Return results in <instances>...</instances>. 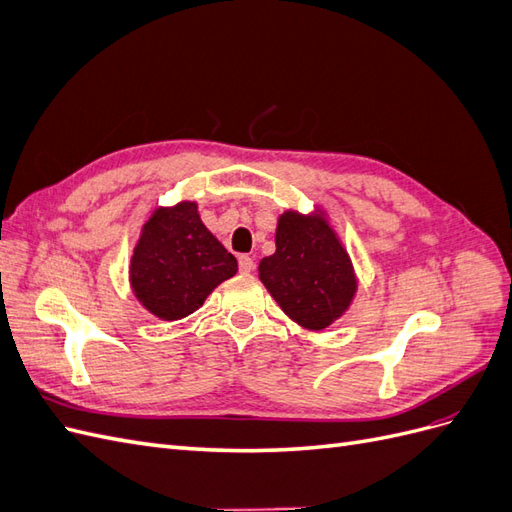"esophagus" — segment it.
I'll list each match as a JSON object with an SVG mask.
<instances>
[{
	"label": "esophagus",
	"instance_id": "obj_1",
	"mask_svg": "<svg viewBox=\"0 0 512 512\" xmlns=\"http://www.w3.org/2000/svg\"><path fill=\"white\" fill-rule=\"evenodd\" d=\"M254 258L252 256H247V254H243V256H239V271L241 273H252L254 271Z\"/></svg>",
	"mask_w": 512,
	"mask_h": 512
}]
</instances>
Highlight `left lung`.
Instances as JSON below:
<instances>
[{"label":"left lung","mask_w":512,"mask_h":512,"mask_svg":"<svg viewBox=\"0 0 512 512\" xmlns=\"http://www.w3.org/2000/svg\"><path fill=\"white\" fill-rule=\"evenodd\" d=\"M258 277L282 312L309 331H322L346 314L359 280L327 213L284 211L275 254L262 258Z\"/></svg>","instance_id":"left-lung-1"}]
</instances>
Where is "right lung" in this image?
Segmentation results:
<instances>
[{
  "instance_id": "1",
  "label": "right lung",
  "mask_w": 512,
  "mask_h": 512,
  "mask_svg": "<svg viewBox=\"0 0 512 512\" xmlns=\"http://www.w3.org/2000/svg\"><path fill=\"white\" fill-rule=\"evenodd\" d=\"M237 258L215 239L198 205L158 207L143 224L130 260L134 297L162 320H181L237 273Z\"/></svg>"
}]
</instances>
